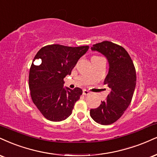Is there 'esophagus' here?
Returning a JSON list of instances; mask_svg holds the SVG:
<instances>
[{
    "label": "esophagus",
    "instance_id": "obj_1",
    "mask_svg": "<svg viewBox=\"0 0 157 157\" xmlns=\"http://www.w3.org/2000/svg\"><path fill=\"white\" fill-rule=\"evenodd\" d=\"M83 95H88L90 94V92L88 91V90H83V92H82Z\"/></svg>",
    "mask_w": 157,
    "mask_h": 157
}]
</instances>
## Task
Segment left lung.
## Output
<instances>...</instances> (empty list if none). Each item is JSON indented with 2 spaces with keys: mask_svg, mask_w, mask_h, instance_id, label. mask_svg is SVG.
<instances>
[{
  "mask_svg": "<svg viewBox=\"0 0 157 157\" xmlns=\"http://www.w3.org/2000/svg\"><path fill=\"white\" fill-rule=\"evenodd\" d=\"M93 51L107 58L109 71L104 84L110 89L99 107L90 109L93 119L101 125H109L119 119L131 103L136 86V71L129 53L123 47L105 41L94 44Z\"/></svg>",
  "mask_w": 157,
  "mask_h": 157,
  "instance_id": "obj_1",
  "label": "left lung"
}]
</instances>
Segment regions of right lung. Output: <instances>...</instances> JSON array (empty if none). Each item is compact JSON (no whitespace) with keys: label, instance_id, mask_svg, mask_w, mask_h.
<instances>
[{"label":"right lung","instance_id":"right-lung-1","mask_svg":"<svg viewBox=\"0 0 157 157\" xmlns=\"http://www.w3.org/2000/svg\"><path fill=\"white\" fill-rule=\"evenodd\" d=\"M88 46L50 44L43 47L35 56L29 72L32 101L41 114L51 121H61L72 113L74 105L82 95L80 88H63V78L71 75ZM41 60L35 65L36 59ZM37 63V61H36Z\"/></svg>","mask_w":157,"mask_h":157}]
</instances>
